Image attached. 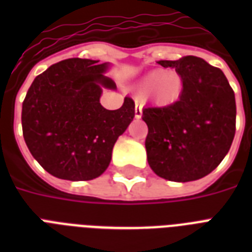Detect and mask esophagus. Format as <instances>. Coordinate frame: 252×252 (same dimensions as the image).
Masks as SVG:
<instances>
[{
    "label": "esophagus",
    "mask_w": 252,
    "mask_h": 252,
    "mask_svg": "<svg viewBox=\"0 0 252 252\" xmlns=\"http://www.w3.org/2000/svg\"><path fill=\"white\" fill-rule=\"evenodd\" d=\"M142 116V106L141 104H136V107H134V118L136 119H140Z\"/></svg>",
    "instance_id": "34e87169"
}]
</instances>
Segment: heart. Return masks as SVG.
Returning a JSON list of instances; mask_svg holds the SVG:
<instances>
[{"label":"heart","mask_w":252,"mask_h":252,"mask_svg":"<svg viewBox=\"0 0 252 252\" xmlns=\"http://www.w3.org/2000/svg\"><path fill=\"white\" fill-rule=\"evenodd\" d=\"M140 90L144 94H150L154 102L170 104L179 99L183 90V80L176 72L157 69L142 78Z\"/></svg>","instance_id":"b5f03b06"}]
</instances>
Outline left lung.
Listing matches in <instances>:
<instances>
[{
  "label": "left lung",
  "mask_w": 252,
  "mask_h": 252,
  "mask_svg": "<svg viewBox=\"0 0 252 252\" xmlns=\"http://www.w3.org/2000/svg\"><path fill=\"white\" fill-rule=\"evenodd\" d=\"M158 64L175 68L183 90L175 103L142 110L148 162L167 180H197L213 171L230 149L237 115L234 91L221 69L199 57Z\"/></svg>",
  "instance_id": "left-lung-1"
}]
</instances>
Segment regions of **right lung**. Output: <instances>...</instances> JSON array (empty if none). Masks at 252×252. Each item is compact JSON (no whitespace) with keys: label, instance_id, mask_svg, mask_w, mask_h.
<instances>
[{"label":"right lung","instance_id":"obj_1","mask_svg":"<svg viewBox=\"0 0 252 252\" xmlns=\"http://www.w3.org/2000/svg\"><path fill=\"white\" fill-rule=\"evenodd\" d=\"M108 65L68 59L33 80L22 104V129L30 153L51 175L91 180L111 162L112 148L134 118V102L126 96L119 110L99 103Z\"/></svg>","mask_w":252,"mask_h":252}]
</instances>
